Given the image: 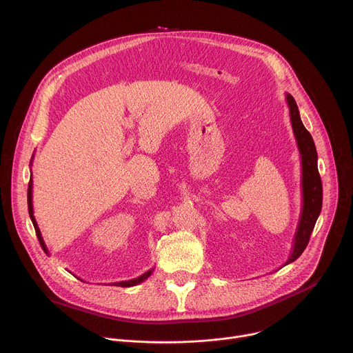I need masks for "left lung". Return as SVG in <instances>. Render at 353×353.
Here are the masks:
<instances>
[{
  "instance_id": "left-lung-1",
  "label": "left lung",
  "mask_w": 353,
  "mask_h": 353,
  "mask_svg": "<svg viewBox=\"0 0 353 353\" xmlns=\"http://www.w3.org/2000/svg\"><path fill=\"white\" fill-rule=\"evenodd\" d=\"M286 103L301 162V211L293 237L292 251L282 267L297 260L305 251L323 205V185L317 168V150L314 141L301 123L299 108L293 96L289 93H286Z\"/></svg>"
}]
</instances>
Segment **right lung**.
<instances>
[{"label":"right lung","mask_w":353,"mask_h":353,"mask_svg":"<svg viewBox=\"0 0 353 353\" xmlns=\"http://www.w3.org/2000/svg\"><path fill=\"white\" fill-rule=\"evenodd\" d=\"M32 162H33V157H32V159H30V166H32ZM32 188H33V180H32V174H30V180H29V185H28V210H29V216H30V219H32V223H33V226H34L37 239H39V241H40V244H41V247H43V250H44V253L48 254L47 245H46L44 240H43V237H41V232H40V229H39V226H37V222H36V219H34V215H33V203H32V196H33V195H32ZM152 272H154V270H149V271H146L145 274H142L141 276H138V278H135V279L121 281V282H116V283H113V285H116V286H123V288L135 286V285L143 282L145 279H148L150 275H152Z\"/></svg>","instance_id":"obj_1"}]
</instances>
